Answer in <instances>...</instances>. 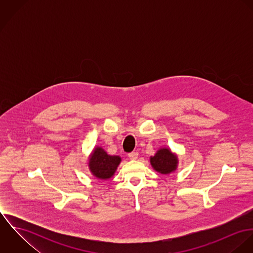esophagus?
Masks as SVG:
<instances>
[{"label": "esophagus", "instance_id": "esophagus-1", "mask_svg": "<svg viewBox=\"0 0 253 253\" xmlns=\"http://www.w3.org/2000/svg\"><path fill=\"white\" fill-rule=\"evenodd\" d=\"M137 157H138V153L137 152H131V153L128 154V158L130 160H136Z\"/></svg>", "mask_w": 253, "mask_h": 253}]
</instances>
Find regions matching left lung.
I'll return each mask as SVG.
<instances>
[{
	"label": "left lung",
	"instance_id": "obj_1",
	"mask_svg": "<svg viewBox=\"0 0 253 253\" xmlns=\"http://www.w3.org/2000/svg\"><path fill=\"white\" fill-rule=\"evenodd\" d=\"M151 165L155 170L168 174L175 170L177 166V158L169 149H161L151 158Z\"/></svg>",
	"mask_w": 253,
	"mask_h": 253
}]
</instances>
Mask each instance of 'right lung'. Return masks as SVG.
Wrapping results in <instances>:
<instances>
[{
  "mask_svg": "<svg viewBox=\"0 0 253 253\" xmlns=\"http://www.w3.org/2000/svg\"><path fill=\"white\" fill-rule=\"evenodd\" d=\"M120 163V157L109 156L102 148H95L89 159V169L97 178L108 179L115 173Z\"/></svg>",
  "mask_w": 253,
  "mask_h": 253,
  "instance_id": "add662e5",
  "label": "right lung"
}]
</instances>
